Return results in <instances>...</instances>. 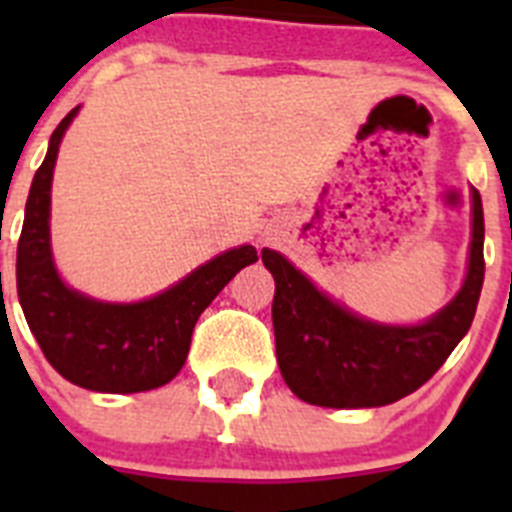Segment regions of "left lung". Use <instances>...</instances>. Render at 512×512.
<instances>
[{
    "label": "left lung",
    "instance_id": "8db88e82",
    "mask_svg": "<svg viewBox=\"0 0 512 512\" xmlns=\"http://www.w3.org/2000/svg\"><path fill=\"white\" fill-rule=\"evenodd\" d=\"M485 215L472 189V246L459 295L420 325H382L323 295L282 253L261 261L277 282L271 320L287 387L320 408H379L423 387L467 336L485 282Z\"/></svg>",
    "mask_w": 512,
    "mask_h": 512
}]
</instances>
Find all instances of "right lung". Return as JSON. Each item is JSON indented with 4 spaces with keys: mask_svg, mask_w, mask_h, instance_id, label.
I'll use <instances>...</instances> for the list:
<instances>
[{
    "mask_svg": "<svg viewBox=\"0 0 512 512\" xmlns=\"http://www.w3.org/2000/svg\"><path fill=\"white\" fill-rule=\"evenodd\" d=\"M76 112L79 107L53 130L27 194L17 243V295L35 341L63 379L110 395L156 390L187 361L194 323L205 307L259 256L253 246L230 248L161 295L128 305L92 300L66 287L53 264L48 220L58 146Z\"/></svg>",
    "mask_w": 512,
    "mask_h": 512,
    "instance_id": "add662e5",
    "label": "right lung"
}]
</instances>
